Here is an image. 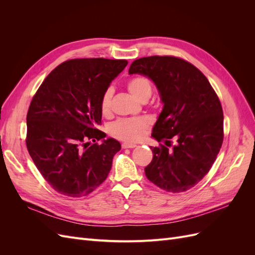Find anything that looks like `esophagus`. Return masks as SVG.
<instances>
[{"label":"esophagus","mask_w":255,"mask_h":255,"mask_svg":"<svg viewBox=\"0 0 255 255\" xmlns=\"http://www.w3.org/2000/svg\"><path fill=\"white\" fill-rule=\"evenodd\" d=\"M137 144L135 143H129V142H123L122 143V148L123 149H132V148H136Z\"/></svg>","instance_id":"obj_1"}]
</instances>
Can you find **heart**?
Masks as SVG:
<instances>
[{
	"instance_id": "heart-1",
	"label": "heart",
	"mask_w": 255,
	"mask_h": 255,
	"mask_svg": "<svg viewBox=\"0 0 255 255\" xmlns=\"http://www.w3.org/2000/svg\"><path fill=\"white\" fill-rule=\"evenodd\" d=\"M128 89L137 99L142 100L150 98L152 94V83L144 75H136L128 82ZM113 88H107L101 97L100 109L103 115H109L112 109ZM150 120L146 117L125 118L112 123L110 133L118 139L126 141H137L143 137L146 128H149Z\"/></svg>"
}]
</instances>
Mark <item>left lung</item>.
Returning a JSON list of instances; mask_svg holds the SVG:
<instances>
[{
	"label": "left lung",
	"instance_id": "left-lung-1",
	"mask_svg": "<svg viewBox=\"0 0 255 255\" xmlns=\"http://www.w3.org/2000/svg\"><path fill=\"white\" fill-rule=\"evenodd\" d=\"M128 73L148 76L164 104L152 137L165 143L177 139L172 149L150 146L153 158L144 168L146 177L166 191L190 189L210 171L223 141V113L217 95L199 69L173 56L136 59Z\"/></svg>",
	"mask_w": 255,
	"mask_h": 255
}]
</instances>
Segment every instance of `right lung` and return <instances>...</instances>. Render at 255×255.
Segmentation results:
<instances>
[{
  "instance_id": "1",
  "label": "right lung",
  "mask_w": 255,
  "mask_h": 255,
  "mask_svg": "<svg viewBox=\"0 0 255 255\" xmlns=\"http://www.w3.org/2000/svg\"><path fill=\"white\" fill-rule=\"evenodd\" d=\"M127 65L125 59L67 60L45 78L30 102L27 150L44 180L59 194L87 196L109 175L121 144L114 138L105 139L106 134L98 129L100 101Z\"/></svg>"
}]
</instances>
